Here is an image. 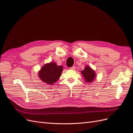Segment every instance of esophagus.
Masks as SVG:
<instances>
[{
    "mask_svg": "<svg viewBox=\"0 0 133 133\" xmlns=\"http://www.w3.org/2000/svg\"><path fill=\"white\" fill-rule=\"evenodd\" d=\"M75 69H76L75 66H73L72 67L70 68V69H72V70H75Z\"/></svg>",
    "mask_w": 133,
    "mask_h": 133,
    "instance_id": "obj_1",
    "label": "esophagus"
}]
</instances>
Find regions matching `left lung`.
<instances>
[{
  "label": "left lung",
  "mask_w": 133,
  "mask_h": 133,
  "mask_svg": "<svg viewBox=\"0 0 133 133\" xmlns=\"http://www.w3.org/2000/svg\"><path fill=\"white\" fill-rule=\"evenodd\" d=\"M81 73L84 77V79L87 83H92L96 79V74L95 70L90 66H85V69L81 71Z\"/></svg>",
  "instance_id": "1"
}]
</instances>
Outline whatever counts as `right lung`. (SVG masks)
I'll return each mask as SVG.
<instances>
[{"instance_id":"add662e5","label":"right lung","mask_w":133,"mask_h":133,"mask_svg":"<svg viewBox=\"0 0 133 133\" xmlns=\"http://www.w3.org/2000/svg\"><path fill=\"white\" fill-rule=\"evenodd\" d=\"M63 70V66L57 65L55 62H50L41 68L38 72V77L43 82L52 85L60 78Z\"/></svg>"}]
</instances>
